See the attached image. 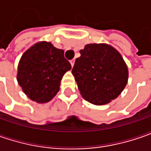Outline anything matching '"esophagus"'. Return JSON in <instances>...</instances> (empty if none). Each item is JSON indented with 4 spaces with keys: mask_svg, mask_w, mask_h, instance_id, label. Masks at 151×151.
I'll return each instance as SVG.
<instances>
[{
    "mask_svg": "<svg viewBox=\"0 0 151 151\" xmlns=\"http://www.w3.org/2000/svg\"><path fill=\"white\" fill-rule=\"evenodd\" d=\"M70 65H71V66H74V64H75V60L73 59V60H71L70 61Z\"/></svg>",
    "mask_w": 151,
    "mask_h": 151,
    "instance_id": "esophagus-1",
    "label": "esophagus"
}]
</instances>
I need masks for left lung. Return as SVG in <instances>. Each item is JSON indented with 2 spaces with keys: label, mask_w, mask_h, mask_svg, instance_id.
<instances>
[{
  "label": "left lung",
  "mask_w": 151,
  "mask_h": 151,
  "mask_svg": "<svg viewBox=\"0 0 151 151\" xmlns=\"http://www.w3.org/2000/svg\"><path fill=\"white\" fill-rule=\"evenodd\" d=\"M80 54L72 74L85 100L104 105L117 98L129 78L128 67L119 51L108 44H91Z\"/></svg>",
  "instance_id": "1"
}]
</instances>
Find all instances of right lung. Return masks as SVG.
I'll use <instances>...</instances> for the list:
<instances>
[{
    "mask_svg": "<svg viewBox=\"0 0 151 151\" xmlns=\"http://www.w3.org/2000/svg\"><path fill=\"white\" fill-rule=\"evenodd\" d=\"M70 69L64 50L43 41L32 45L22 55L17 79L28 98L44 103L57 94L63 76Z\"/></svg>",
    "mask_w": 151,
    "mask_h": 151,
    "instance_id": "add662e5",
    "label": "right lung"
}]
</instances>
